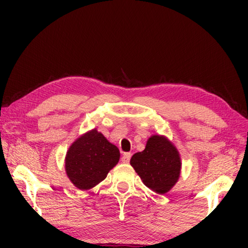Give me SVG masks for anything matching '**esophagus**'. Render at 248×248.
Returning <instances> with one entry per match:
<instances>
[{
  "label": "esophagus",
  "mask_w": 248,
  "mask_h": 248,
  "mask_svg": "<svg viewBox=\"0 0 248 248\" xmlns=\"http://www.w3.org/2000/svg\"><path fill=\"white\" fill-rule=\"evenodd\" d=\"M131 154L130 152H126V154H124L122 155V162H124V164H128L130 162V159H131Z\"/></svg>",
  "instance_id": "obj_1"
}]
</instances>
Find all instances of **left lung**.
I'll list each match as a JSON object with an SVG mask.
<instances>
[{
  "mask_svg": "<svg viewBox=\"0 0 248 248\" xmlns=\"http://www.w3.org/2000/svg\"><path fill=\"white\" fill-rule=\"evenodd\" d=\"M130 162L143 184L159 194L176 184L182 166L177 149L159 135L149 139L144 150L132 155Z\"/></svg>",
  "mask_w": 248,
  "mask_h": 248,
  "instance_id": "obj_1",
  "label": "left lung"
}]
</instances>
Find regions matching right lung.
I'll return each mask as SVG.
<instances>
[{
    "mask_svg": "<svg viewBox=\"0 0 248 248\" xmlns=\"http://www.w3.org/2000/svg\"><path fill=\"white\" fill-rule=\"evenodd\" d=\"M120 160V150L97 130L88 132L66 154V174L79 189H89L106 178Z\"/></svg>",
    "mask_w": 248,
    "mask_h": 248,
    "instance_id": "right-lung-1",
    "label": "right lung"
}]
</instances>
